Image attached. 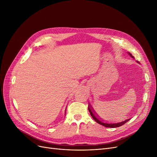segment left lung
Listing matches in <instances>:
<instances>
[{
  "label": "left lung",
  "instance_id": "obj_1",
  "mask_svg": "<svg viewBox=\"0 0 157 157\" xmlns=\"http://www.w3.org/2000/svg\"><path fill=\"white\" fill-rule=\"evenodd\" d=\"M128 54H129L132 58H134V56H133L130 53H129L128 52ZM88 111L90 113V115H91V116L92 117V118H94V120L96 121V122H98V124H101V125H103V126H105V127H107V128H117V127H120L121 126H122L124 124H125L126 122H127L128 121L130 120L129 119H127L124 121H122V122H116V123H111V122H104L101 120V118H99L96 113H95V112L94 111L93 109H92L91 106L89 105L88 106Z\"/></svg>",
  "mask_w": 157,
  "mask_h": 157
}]
</instances>
